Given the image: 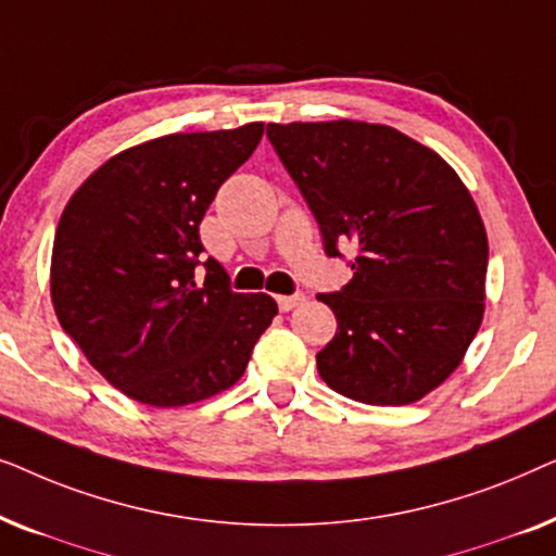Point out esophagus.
Here are the masks:
<instances>
[{
    "label": "esophagus",
    "mask_w": 556,
    "mask_h": 556,
    "mask_svg": "<svg viewBox=\"0 0 556 556\" xmlns=\"http://www.w3.org/2000/svg\"><path fill=\"white\" fill-rule=\"evenodd\" d=\"M278 308L280 311H291V308H295V306H301L303 301H306V295L303 293H295V295H278Z\"/></svg>",
    "instance_id": "esophagus-1"
}]
</instances>
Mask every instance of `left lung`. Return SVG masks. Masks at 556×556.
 <instances>
[{"label": "left lung", "mask_w": 556, "mask_h": 556, "mask_svg": "<svg viewBox=\"0 0 556 556\" xmlns=\"http://www.w3.org/2000/svg\"><path fill=\"white\" fill-rule=\"evenodd\" d=\"M324 250L354 242V276L318 301L337 333L316 354L331 390L409 405L458 367L483 318L489 240L473 197L435 151L364 121L268 124Z\"/></svg>", "instance_id": "8db88e82"}]
</instances>
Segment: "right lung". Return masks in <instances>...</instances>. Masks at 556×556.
<instances>
[{"mask_svg": "<svg viewBox=\"0 0 556 556\" xmlns=\"http://www.w3.org/2000/svg\"><path fill=\"white\" fill-rule=\"evenodd\" d=\"M261 136L263 124H245L139 143L63 210L50 268L58 321L136 402L179 407L232 387L278 314L268 293H235L215 257L200 261L204 212Z\"/></svg>", "mask_w": 556, "mask_h": 556, "instance_id": "obj_1", "label": "right lung"}]
</instances>
